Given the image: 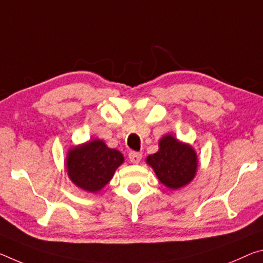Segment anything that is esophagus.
<instances>
[{
	"instance_id": "34e87169",
	"label": "esophagus",
	"mask_w": 263,
	"mask_h": 263,
	"mask_svg": "<svg viewBox=\"0 0 263 263\" xmlns=\"http://www.w3.org/2000/svg\"><path fill=\"white\" fill-rule=\"evenodd\" d=\"M141 153L140 152H136V151H131L128 153V159H130L131 162L133 164H138V162L141 160Z\"/></svg>"
}]
</instances>
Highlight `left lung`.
Returning <instances> with one entry per match:
<instances>
[{"label":"left lung","instance_id":"left-lung-1","mask_svg":"<svg viewBox=\"0 0 263 263\" xmlns=\"http://www.w3.org/2000/svg\"><path fill=\"white\" fill-rule=\"evenodd\" d=\"M148 165L161 184L168 189H180L194 178L197 172V154L190 145L181 144L172 136H165L159 143V151L147 157Z\"/></svg>","mask_w":263,"mask_h":263}]
</instances>
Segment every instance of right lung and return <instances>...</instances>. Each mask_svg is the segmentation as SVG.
<instances>
[{
    "label": "right lung",
    "instance_id": "1",
    "mask_svg": "<svg viewBox=\"0 0 263 263\" xmlns=\"http://www.w3.org/2000/svg\"><path fill=\"white\" fill-rule=\"evenodd\" d=\"M123 161L124 157L119 151L95 139L70 149L66 170L74 185L87 192H98L111 180Z\"/></svg>",
    "mask_w": 263,
    "mask_h": 263
}]
</instances>
